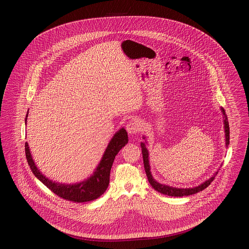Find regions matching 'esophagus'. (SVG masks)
I'll list each match as a JSON object with an SVG mask.
<instances>
[{"label": "esophagus", "mask_w": 249, "mask_h": 249, "mask_svg": "<svg viewBox=\"0 0 249 249\" xmlns=\"http://www.w3.org/2000/svg\"><path fill=\"white\" fill-rule=\"evenodd\" d=\"M126 130L128 131L129 134H136L139 130V125L135 121H129L126 125Z\"/></svg>", "instance_id": "34e87169"}]
</instances>
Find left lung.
<instances>
[{"mask_svg": "<svg viewBox=\"0 0 249 249\" xmlns=\"http://www.w3.org/2000/svg\"><path fill=\"white\" fill-rule=\"evenodd\" d=\"M221 112L224 116V128H225V137H226V146L229 145L230 143V127H229V121H228V118L226 116L225 110L221 107ZM145 137L143 136V139ZM141 147H142V160H143V166H144V171L146 174V177L148 179V182L150 183V185L152 186V188L155 190H157L158 192L161 193V194H165L168 196H173V197H183V196H189V195H192V194H196L198 192H200L201 190L206 189L211 182L214 179V177L216 176L217 172L213 175L212 178L207 179L206 181H204L202 184L199 185L198 187L195 188H189V189H178V188H174V187H170L167 185H163L160 184L159 182H157L155 180L151 172H150V165H149V158H148V150L145 147V142H141Z\"/></svg>", "mask_w": 249, "mask_h": 249, "instance_id": "obj_1", "label": "left lung"}]
</instances>
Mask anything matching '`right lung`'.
Returning <instances> with one entry per match:
<instances>
[{
	"mask_svg": "<svg viewBox=\"0 0 249 249\" xmlns=\"http://www.w3.org/2000/svg\"><path fill=\"white\" fill-rule=\"evenodd\" d=\"M27 117L28 113L26 115L25 124H27ZM128 141L129 139L127 131L124 128H121L118 132L115 133V135L108 143L105 154L103 155V158L99 165L97 166L93 175L87 180L75 184H62L55 181L53 182L52 180L45 177L36 165L27 142H25V153L28 163L34 175L52 192L67 201L85 202L96 200L105 193L109 185L110 171L114 160L119 153V150Z\"/></svg>",
	"mask_w": 249,
	"mask_h": 249,
	"instance_id": "add662e5",
	"label": "right lung"
}]
</instances>
